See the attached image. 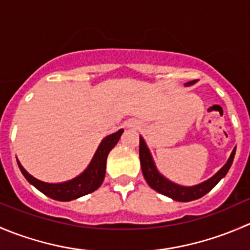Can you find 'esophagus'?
Returning <instances> with one entry per match:
<instances>
[{"label":"esophagus","mask_w":250,"mask_h":250,"mask_svg":"<svg viewBox=\"0 0 250 250\" xmlns=\"http://www.w3.org/2000/svg\"><path fill=\"white\" fill-rule=\"evenodd\" d=\"M129 127H133V128H139V125H138V123H135V122H132L129 125Z\"/></svg>","instance_id":"esophagus-1"}]
</instances>
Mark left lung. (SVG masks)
I'll return each instance as SVG.
<instances>
[{
  "label": "left lung",
  "mask_w": 250,
  "mask_h": 250,
  "mask_svg": "<svg viewBox=\"0 0 250 250\" xmlns=\"http://www.w3.org/2000/svg\"><path fill=\"white\" fill-rule=\"evenodd\" d=\"M196 82H197V80L190 81V82L185 83V85L186 87H190V85L195 84ZM234 153H236V147L232 150L228 162L224 165V167L220 168V169L214 174L211 178H209L208 180L193 186H183L179 185V184H175L174 181L169 180V179L166 178L163 174L160 173V170L156 167L152 155H151L150 150H148L147 145H146L143 137H140L139 144V157L141 163V170H143L144 178H145L146 183L148 184V186H150L151 188H153V190L157 191V192L162 193V195L167 196V197L172 198L174 201H179V202H190V201L198 200V198L203 197L206 193H208L209 191H210L211 188H213L214 186L226 175V174H228L229 169H230L231 165H232L233 162Z\"/></svg>",
  "instance_id": "8db88e82"
}]
</instances>
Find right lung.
I'll return each instance as SVG.
<instances>
[{"label":"right lung","mask_w":250,"mask_h":250,"mask_svg":"<svg viewBox=\"0 0 250 250\" xmlns=\"http://www.w3.org/2000/svg\"><path fill=\"white\" fill-rule=\"evenodd\" d=\"M123 132L125 130L120 129L118 132L105 137L98 146L88 167L80 175L71 179V180L62 181V183H46V181L39 180L30 173H27L17 158L18 166H19L20 172L22 173L25 179L32 186H35L37 190L55 201L69 202V201L76 200V198L88 195V193L99 188V186L104 181L105 173H106L107 155L118 143Z\"/></svg>","instance_id":"add662e5"}]
</instances>
